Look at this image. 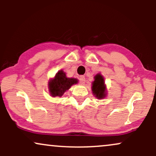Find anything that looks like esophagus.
I'll list each match as a JSON object with an SVG mask.
<instances>
[{"instance_id":"1","label":"esophagus","mask_w":156,"mask_h":156,"mask_svg":"<svg viewBox=\"0 0 156 156\" xmlns=\"http://www.w3.org/2000/svg\"><path fill=\"white\" fill-rule=\"evenodd\" d=\"M79 81H80V83H81V84H84V83H85V81H86L85 77H84V76H81V77H80V78H79Z\"/></svg>"}]
</instances>
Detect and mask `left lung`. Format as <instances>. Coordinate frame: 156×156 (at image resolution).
Masks as SVG:
<instances>
[{
	"mask_svg": "<svg viewBox=\"0 0 156 156\" xmlns=\"http://www.w3.org/2000/svg\"><path fill=\"white\" fill-rule=\"evenodd\" d=\"M92 92L98 99H102L105 97L104 78L101 74H98L94 77V80L92 83Z\"/></svg>",
	"mask_w": 156,
	"mask_h": 156,
	"instance_id": "8db88e82",
	"label": "left lung"
}]
</instances>
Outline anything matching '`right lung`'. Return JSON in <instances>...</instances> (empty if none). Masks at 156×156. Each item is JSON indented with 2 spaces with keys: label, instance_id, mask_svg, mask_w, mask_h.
I'll list each match as a JSON object with an SVG mask.
<instances>
[{
  "label": "right lung",
  "instance_id": "add662e5",
  "mask_svg": "<svg viewBox=\"0 0 156 156\" xmlns=\"http://www.w3.org/2000/svg\"><path fill=\"white\" fill-rule=\"evenodd\" d=\"M77 83V79L67 78L63 71H59L56 73L55 78L49 82L50 92L53 97H62L71 86Z\"/></svg>",
  "mask_w": 156,
  "mask_h": 156
}]
</instances>
